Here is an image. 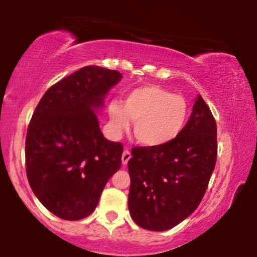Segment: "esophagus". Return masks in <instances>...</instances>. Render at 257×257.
I'll return each instance as SVG.
<instances>
[{
    "label": "esophagus",
    "instance_id": "1",
    "mask_svg": "<svg viewBox=\"0 0 257 257\" xmlns=\"http://www.w3.org/2000/svg\"><path fill=\"white\" fill-rule=\"evenodd\" d=\"M131 158H132L131 151L125 150V151L123 152V155H122V163H123V166H126V164H128V162H129V159H131Z\"/></svg>",
    "mask_w": 257,
    "mask_h": 257
}]
</instances>
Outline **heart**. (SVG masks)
Masks as SVG:
<instances>
[{
  "label": "heart",
  "mask_w": 257,
  "mask_h": 257,
  "mask_svg": "<svg viewBox=\"0 0 257 257\" xmlns=\"http://www.w3.org/2000/svg\"><path fill=\"white\" fill-rule=\"evenodd\" d=\"M111 128L122 133L135 122L134 134L141 145L162 147L175 141L187 126L190 106L185 98L159 85H143L126 91L123 101L107 107Z\"/></svg>",
  "instance_id": "obj_1"
}]
</instances>
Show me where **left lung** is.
Masks as SVG:
<instances>
[{
	"instance_id": "1",
	"label": "left lung",
	"mask_w": 257,
	"mask_h": 257,
	"mask_svg": "<svg viewBox=\"0 0 257 257\" xmlns=\"http://www.w3.org/2000/svg\"><path fill=\"white\" fill-rule=\"evenodd\" d=\"M216 135L213 113L198 95L187 126L175 141L133 147L128 206L138 226L167 231L196 210L216 163Z\"/></svg>"
}]
</instances>
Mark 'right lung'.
<instances>
[{
    "mask_svg": "<svg viewBox=\"0 0 257 257\" xmlns=\"http://www.w3.org/2000/svg\"><path fill=\"white\" fill-rule=\"evenodd\" d=\"M120 78L116 70L84 66L53 84L35 108L25 140L26 176L38 200L60 219L93 213L122 166L123 145L104 138L94 112Z\"/></svg>",
    "mask_w": 257,
    "mask_h": 257,
    "instance_id": "obj_1",
    "label": "right lung"
}]
</instances>
